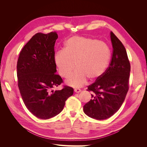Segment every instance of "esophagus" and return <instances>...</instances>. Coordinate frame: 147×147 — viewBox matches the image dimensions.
<instances>
[{
    "label": "esophagus",
    "mask_w": 147,
    "mask_h": 147,
    "mask_svg": "<svg viewBox=\"0 0 147 147\" xmlns=\"http://www.w3.org/2000/svg\"><path fill=\"white\" fill-rule=\"evenodd\" d=\"M74 92H76V93H79V92H81V90L79 88H76L74 89Z\"/></svg>",
    "instance_id": "esophagus-1"
}]
</instances>
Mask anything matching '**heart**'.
<instances>
[{
	"label": "heart",
	"instance_id": "heart-1",
	"mask_svg": "<svg viewBox=\"0 0 147 147\" xmlns=\"http://www.w3.org/2000/svg\"><path fill=\"white\" fill-rule=\"evenodd\" d=\"M110 58V48L105 43L74 36L65 42L64 49L57 52L54 59L59 74L65 78L76 64L77 69L67 82L72 86L80 87L88 79L94 81L101 77L109 66Z\"/></svg>",
	"mask_w": 147,
	"mask_h": 147
}]
</instances>
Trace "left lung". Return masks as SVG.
<instances>
[{
	"label": "left lung",
	"mask_w": 147,
	"mask_h": 147,
	"mask_svg": "<svg viewBox=\"0 0 147 147\" xmlns=\"http://www.w3.org/2000/svg\"><path fill=\"white\" fill-rule=\"evenodd\" d=\"M111 59L104 73L88 86L92 99L83 106L89 117L105 120L116 113L124 102L129 90L130 64L125 46L112 32Z\"/></svg>",
	"instance_id": "8db88e82"
}]
</instances>
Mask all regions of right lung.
Returning <instances> with one entry per match:
<instances>
[{
	"label": "right lung",
	"mask_w": 147,
	"mask_h": 147,
	"mask_svg": "<svg viewBox=\"0 0 147 147\" xmlns=\"http://www.w3.org/2000/svg\"><path fill=\"white\" fill-rule=\"evenodd\" d=\"M58 38L55 32L37 33L25 45L17 61L18 86L25 105L36 117L49 119L63 110L65 101L73 94V88L64 85L56 74L54 46Z\"/></svg>",
	"instance_id": "right-lung-1"
}]
</instances>
